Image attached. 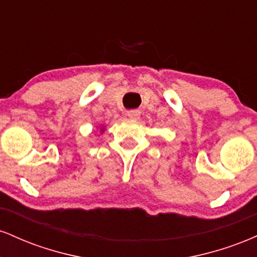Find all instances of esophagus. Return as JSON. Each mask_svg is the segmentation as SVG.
<instances>
[{
	"mask_svg": "<svg viewBox=\"0 0 257 257\" xmlns=\"http://www.w3.org/2000/svg\"><path fill=\"white\" fill-rule=\"evenodd\" d=\"M126 116H128L131 119H138L139 116H140V111L131 110L126 112Z\"/></svg>",
	"mask_w": 257,
	"mask_h": 257,
	"instance_id": "obj_1",
	"label": "esophagus"
}]
</instances>
